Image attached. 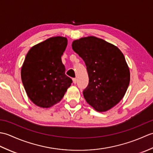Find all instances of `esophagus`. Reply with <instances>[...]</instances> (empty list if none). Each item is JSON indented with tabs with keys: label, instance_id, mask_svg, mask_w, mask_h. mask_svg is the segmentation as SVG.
Returning a JSON list of instances; mask_svg holds the SVG:
<instances>
[{
	"label": "esophagus",
	"instance_id": "1",
	"mask_svg": "<svg viewBox=\"0 0 153 153\" xmlns=\"http://www.w3.org/2000/svg\"><path fill=\"white\" fill-rule=\"evenodd\" d=\"M72 80H73V83H74V84H76V82H77V79H76V78H74Z\"/></svg>",
	"mask_w": 153,
	"mask_h": 153
}]
</instances>
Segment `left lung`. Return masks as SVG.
<instances>
[{
  "mask_svg": "<svg viewBox=\"0 0 153 153\" xmlns=\"http://www.w3.org/2000/svg\"><path fill=\"white\" fill-rule=\"evenodd\" d=\"M71 47L85 62L89 75L84 98L96 111H108L123 99L130 82L123 53L115 45L94 36L75 40Z\"/></svg>",
  "mask_w": 153,
  "mask_h": 153,
  "instance_id": "8db88e82",
  "label": "left lung"
}]
</instances>
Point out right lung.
Masks as SVG:
<instances>
[{
    "label": "right lung",
    "instance_id": "1",
    "mask_svg": "<svg viewBox=\"0 0 153 153\" xmlns=\"http://www.w3.org/2000/svg\"><path fill=\"white\" fill-rule=\"evenodd\" d=\"M67 45L66 37L48 38L32 47L25 56L21 70L23 85L30 99L41 108L59 102L72 83L61 60Z\"/></svg>",
    "mask_w": 153,
    "mask_h": 153
}]
</instances>
